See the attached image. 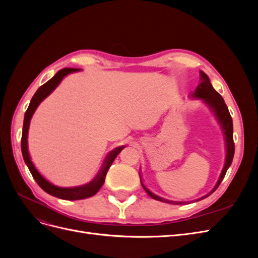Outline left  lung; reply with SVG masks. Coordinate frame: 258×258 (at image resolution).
<instances>
[{"label": "left lung", "instance_id": "obj_1", "mask_svg": "<svg viewBox=\"0 0 258 258\" xmlns=\"http://www.w3.org/2000/svg\"><path fill=\"white\" fill-rule=\"evenodd\" d=\"M191 97L204 100L205 102L209 105V107L211 108V111H212L215 114L216 118H217L218 122H220L221 128L224 132L225 143H226V159H225V165H224V168L222 170L221 176H220V178H218V181H217L216 185L214 186V188L211 190L208 195H206V196L197 199V201H198V200L205 199L208 196H210V195L213 194L216 190L217 187L220 186L226 172H227V170H228V168L230 167L231 162H232L233 154H235V143H233V137H232V134H233L232 118H231V116L229 114L228 107H227V105H226L225 101L222 98V96L213 88V86H212V84H211L208 75L205 72L200 71V82H199V85L197 86L196 90H195V92L191 95ZM140 178H141V174H140ZM141 184L143 186L144 190L148 195H150V197H152L155 200L166 202V204H172V205H183V204H185V202H181V201H179V202L178 201H170V200H167L165 198H161V197L157 196V195L153 194L150 189H147L146 186L143 184L142 181H141Z\"/></svg>", "mask_w": 258, "mask_h": 258}]
</instances>
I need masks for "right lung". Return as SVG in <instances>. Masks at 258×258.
Returning a JSON list of instances; mask_svg holds the SVG:
<instances>
[{
  "label": "right lung",
  "instance_id": "1",
  "mask_svg": "<svg viewBox=\"0 0 258 258\" xmlns=\"http://www.w3.org/2000/svg\"><path fill=\"white\" fill-rule=\"evenodd\" d=\"M76 71H80V69H73V68L62 69L59 72L56 73V75H54L52 79H50L47 83H45L37 89V91L34 93L32 100H31L28 110L25 114L23 128H22V137H21L22 157L26 162V165L28 166L31 174H32V176L36 181V183L40 185V187L43 190L51 195V196H54L60 199H64V200H81V199L89 198L93 196V195H96L101 187H102L105 179V175L113 163V161L115 160L116 156L122 151V148H124V146H119L115 148V150H113L111 153H108V155L106 156V158L104 160L103 166L101 168L100 172L97 174V176L93 178L90 183L82 185V186L59 187L49 183L47 179H45L40 173H38V171L34 167L33 162L31 161L29 151H28V131L30 126V120L32 118V115L34 114L36 107L40 105V103L46 97H48L50 93L56 89V87L60 84V82L63 80V77L70 73L76 72Z\"/></svg>",
  "mask_w": 258,
  "mask_h": 258
}]
</instances>
